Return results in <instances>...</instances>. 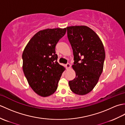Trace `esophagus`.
Masks as SVG:
<instances>
[{
	"label": "esophagus",
	"instance_id": "34e87169",
	"mask_svg": "<svg viewBox=\"0 0 125 125\" xmlns=\"http://www.w3.org/2000/svg\"><path fill=\"white\" fill-rule=\"evenodd\" d=\"M65 67H66V68H67V69H70V68L71 64H70V63H67V64H66Z\"/></svg>",
	"mask_w": 125,
	"mask_h": 125
}]
</instances>
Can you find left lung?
Returning a JSON list of instances; mask_svg holds the SVG:
<instances>
[{"label": "left lung", "mask_w": 125, "mask_h": 125, "mask_svg": "<svg viewBox=\"0 0 125 125\" xmlns=\"http://www.w3.org/2000/svg\"><path fill=\"white\" fill-rule=\"evenodd\" d=\"M67 30L73 50V68L76 72L75 78L69 82V85L73 93L84 95L96 85L103 72L104 48L97 34L87 26H70Z\"/></svg>", "instance_id": "1"}]
</instances>
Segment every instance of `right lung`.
<instances>
[{
    "label": "right lung",
    "mask_w": 125,
    "mask_h": 125,
    "mask_svg": "<svg viewBox=\"0 0 125 125\" xmlns=\"http://www.w3.org/2000/svg\"><path fill=\"white\" fill-rule=\"evenodd\" d=\"M67 29H46L34 35L22 53L23 71L31 88L42 97L56 91L64 68L57 62L55 47Z\"/></svg>",
    "instance_id": "right-lung-1"
}]
</instances>
